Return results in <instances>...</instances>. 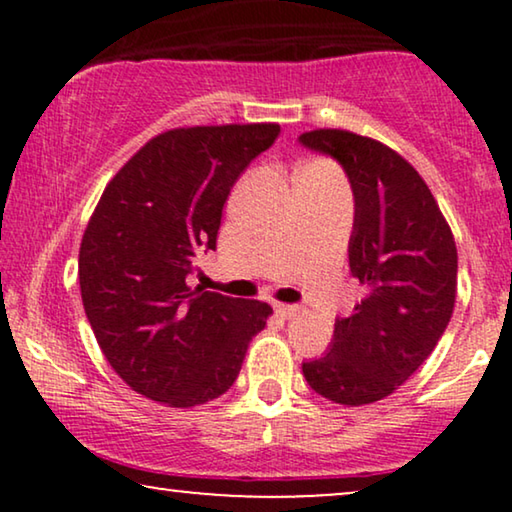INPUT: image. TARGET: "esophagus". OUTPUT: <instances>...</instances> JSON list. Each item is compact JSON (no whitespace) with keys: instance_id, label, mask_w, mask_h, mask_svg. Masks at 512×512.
<instances>
[{"instance_id":"obj_1","label":"esophagus","mask_w":512,"mask_h":512,"mask_svg":"<svg viewBox=\"0 0 512 512\" xmlns=\"http://www.w3.org/2000/svg\"><path fill=\"white\" fill-rule=\"evenodd\" d=\"M275 312L279 314V317L291 319V317H296V314L300 312V307H296V305H286V303H275Z\"/></svg>"}]
</instances>
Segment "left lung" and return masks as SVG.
I'll return each instance as SVG.
<instances>
[{"label":"left lung","instance_id":"8db88e82","mask_svg":"<svg viewBox=\"0 0 512 512\" xmlns=\"http://www.w3.org/2000/svg\"><path fill=\"white\" fill-rule=\"evenodd\" d=\"M345 167L356 214L349 268L366 296L335 321L321 359L303 363L319 396L340 405L387 398L426 361L457 300V244L431 188L401 153L340 128L300 135Z\"/></svg>","mask_w":512,"mask_h":512}]
</instances>
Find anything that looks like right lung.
Masks as SVG:
<instances>
[{
	"label": "right lung",
	"instance_id": "add662e5",
	"mask_svg": "<svg viewBox=\"0 0 512 512\" xmlns=\"http://www.w3.org/2000/svg\"><path fill=\"white\" fill-rule=\"evenodd\" d=\"M279 135L277 123L172 128L104 188L79 249L83 310L132 391L193 408L233 387L272 307L191 289L195 254L216 249L230 188Z\"/></svg>",
	"mask_w": 512,
	"mask_h": 512
}]
</instances>
